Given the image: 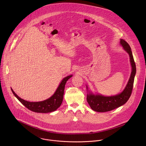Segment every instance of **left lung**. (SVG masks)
Instances as JSON below:
<instances>
[{
  "instance_id": "left-lung-1",
  "label": "left lung",
  "mask_w": 146,
  "mask_h": 146,
  "mask_svg": "<svg viewBox=\"0 0 146 146\" xmlns=\"http://www.w3.org/2000/svg\"><path fill=\"white\" fill-rule=\"evenodd\" d=\"M120 44L129 55L132 66V72L130 78L124 90L118 95L111 96H105L101 95H94L92 92L88 94L87 96V102L91 108L95 111L106 112L118 108L124 105L128 100L131 95L136 72V65L129 44L123 39L120 40Z\"/></svg>"
}]
</instances>
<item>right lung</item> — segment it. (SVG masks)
<instances>
[{"mask_svg": "<svg viewBox=\"0 0 146 146\" xmlns=\"http://www.w3.org/2000/svg\"><path fill=\"white\" fill-rule=\"evenodd\" d=\"M72 76V75H70L65 77L62 80L54 95L50 98L41 102H30L25 100L19 98L14 92L12 88H11V90L14 96L18 99V100L29 110L36 113H50L55 111L61 105L62 101H63L66 82Z\"/></svg>", "mask_w": 146, "mask_h": 146, "instance_id": "right-lung-1", "label": "right lung"}]
</instances>
